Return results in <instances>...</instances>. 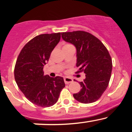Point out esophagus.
I'll return each instance as SVG.
<instances>
[{"mask_svg": "<svg viewBox=\"0 0 132 132\" xmlns=\"http://www.w3.org/2000/svg\"><path fill=\"white\" fill-rule=\"evenodd\" d=\"M64 82L66 84H68L71 83L73 82V79L71 78H70V77H64Z\"/></svg>", "mask_w": 132, "mask_h": 132, "instance_id": "1", "label": "esophagus"}]
</instances>
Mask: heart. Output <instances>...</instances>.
<instances>
[{
  "instance_id": "1",
  "label": "heart",
  "mask_w": 132,
  "mask_h": 132,
  "mask_svg": "<svg viewBox=\"0 0 132 132\" xmlns=\"http://www.w3.org/2000/svg\"><path fill=\"white\" fill-rule=\"evenodd\" d=\"M65 46H66V45H65Z\"/></svg>"
}]
</instances>
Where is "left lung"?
<instances>
[{"label": "left lung", "instance_id": "left-lung-1", "mask_svg": "<svg viewBox=\"0 0 132 132\" xmlns=\"http://www.w3.org/2000/svg\"><path fill=\"white\" fill-rule=\"evenodd\" d=\"M61 36L77 49V73L86 74V78L79 82L82 89L73 97L80 103H93L108 87L112 68L111 57L101 41L90 33L77 30L62 32Z\"/></svg>", "mask_w": 132, "mask_h": 132}]
</instances>
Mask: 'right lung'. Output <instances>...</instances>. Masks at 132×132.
<instances>
[{"mask_svg":"<svg viewBox=\"0 0 132 132\" xmlns=\"http://www.w3.org/2000/svg\"><path fill=\"white\" fill-rule=\"evenodd\" d=\"M61 39V32L37 36L21 50L14 67V78L27 100L36 105L48 107L57 102L65 87L61 77L44 75L43 66Z\"/></svg>","mask_w":132,"mask_h":132,"instance_id":"obj_1","label":"right lung"}]
</instances>
